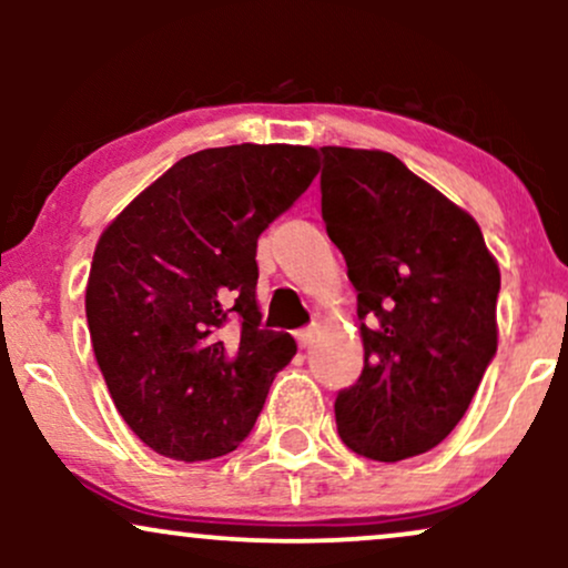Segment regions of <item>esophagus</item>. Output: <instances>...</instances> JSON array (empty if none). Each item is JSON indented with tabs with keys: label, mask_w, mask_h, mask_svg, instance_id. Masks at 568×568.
Segmentation results:
<instances>
[{
	"label": "esophagus",
	"mask_w": 568,
	"mask_h": 568,
	"mask_svg": "<svg viewBox=\"0 0 568 568\" xmlns=\"http://www.w3.org/2000/svg\"><path fill=\"white\" fill-rule=\"evenodd\" d=\"M315 334H317V325H306V328L296 331V342L298 347H312V342H315Z\"/></svg>",
	"instance_id": "34e87169"
}]
</instances>
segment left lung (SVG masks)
Here are the masks:
<instances>
[{"mask_svg": "<svg viewBox=\"0 0 568 568\" xmlns=\"http://www.w3.org/2000/svg\"><path fill=\"white\" fill-rule=\"evenodd\" d=\"M321 154L325 232L347 262L366 349L336 395L338 438L400 462L459 425L497 355L499 266L470 213L393 154Z\"/></svg>", "mask_w": 568, "mask_h": 568, "instance_id": "1", "label": "left lung"}]
</instances>
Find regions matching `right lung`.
<instances>
[{"label":"right lung","mask_w":568,"mask_h":568,"mask_svg":"<svg viewBox=\"0 0 568 568\" xmlns=\"http://www.w3.org/2000/svg\"><path fill=\"white\" fill-rule=\"evenodd\" d=\"M315 173L310 146L202 149L98 240L84 293L95 361L122 419L158 454L234 452L296 355L291 334L262 328L256 243Z\"/></svg>","instance_id":"obj_1"}]
</instances>
